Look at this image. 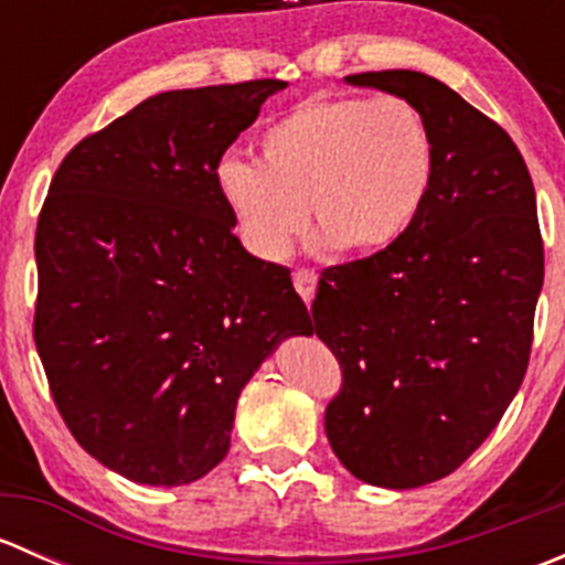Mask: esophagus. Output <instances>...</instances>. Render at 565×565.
I'll return each mask as SVG.
<instances>
[{
    "instance_id": "esophagus-1",
    "label": "esophagus",
    "mask_w": 565,
    "mask_h": 565,
    "mask_svg": "<svg viewBox=\"0 0 565 565\" xmlns=\"http://www.w3.org/2000/svg\"><path fill=\"white\" fill-rule=\"evenodd\" d=\"M292 281H295V289H298L300 298H303L306 303H311V300H315V292H317V281H319L317 273L309 270V267H300V270H295Z\"/></svg>"
}]
</instances>
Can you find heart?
Returning a JSON list of instances; mask_svg holds the SVG:
<instances>
[{
	"label": "heart",
	"instance_id": "1",
	"mask_svg": "<svg viewBox=\"0 0 565 565\" xmlns=\"http://www.w3.org/2000/svg\"><path fill=\"white\" fill-rule=\"evenodd\" d=\"M435 139L396 95L300 100L259 136V161L230 156L215 185L256 259L281 262L309 226L324 246L377 254L402 241L429 196Z\"/></svg>",
	"mask_w": 565,
	"mask_h": 565
}]
</instances>
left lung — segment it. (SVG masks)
Instances as JSON below:
<instances>
[{"mask_svg":"<svg viewBox=\"0 0 565 565\" xmlns=\"http://www.w3.org/2000/svg\"><path fill=\"white\" fill-rule=\"evenodd\" d=\"M344 82L424 114L435 177L402 241L319 278L311 333L344 372L324 435L361 481L415 489L492 435L525 377L544 284L535 191L511 136L437 78Z\"/></svg>","mask_w":565,"mask_h":565,"instance_id":"1","label":"left lung"}]
</instances>
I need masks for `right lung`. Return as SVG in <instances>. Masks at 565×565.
<instances>
[{
  "instance_id": "right-lung-1",
  "label": "right lung",
  "mask_w": 565,
  "mask_h": 565,
  "mask_svg": "<svg viewBox=\"0 0 565 565\" xmlns=\"http://www.w3.org/2000/svg\"><path fill=\"white\" fill-rule=\"evenodd\" d=\"M287 82L152 95L78 141L40 210L35 344L78 446L128 481L182 487L230 451L256 369L311 317L250 256L215 185Z\"/></svg>"
}]
</instances>
